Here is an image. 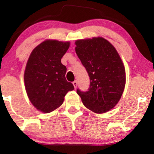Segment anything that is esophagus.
<instances>
[{
	"label": "esophagus",
	"mask_w": 154,
	"mask_h": 154,
	"mask_svg": "<svg viewBox=\"0 0 154 154\" xmlns=\"http://www.w3.org/2000/svg\"><path fill=\"white\" fill-rule=\"evenodd\" d=\"M73 86H74V88H77V85H78V82H77V81H74L73 82Z\"/></svg>",
	"instance_id": "1"
}]
</instances>
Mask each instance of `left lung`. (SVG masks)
Returning <instances> with one entry per match:
<instances>
[{
	"label": "left lung",
	"instance_id": "8db88e82",
	"mask_svg": "<svg viewBox=\"0 0 154 154\" xmlns=\"http://www.w3.org/2000/svg\"><path fill=\"white\" fill-rule=\"evenodd\" d=\"M75 52L90 77L88 91L77 89L84 106L94 113L107 112L123 94L125 70L116 48L102 37L75 41Z\"/></svg>",
	"mask_w": 154,
	"mask_h": 154
}]
</instances>
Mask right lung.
<instances>
[{"label":"right lung","instance_id":"1","mask_svg":"<svg viewBox=\"0 0 154 154\" xmlns=\"http://www.w3.org/2000/svg\"><path fill=\"white\" fill-rule=\"evenodd\" d=\"M69 45V42L46 40L29 56L24 71L25 88L32 104L43 113L57 109L67 92L74 89L66 80V67L61 62Z\"/></svg>","mask_w":154,"mask_h":154}]
</instances>
